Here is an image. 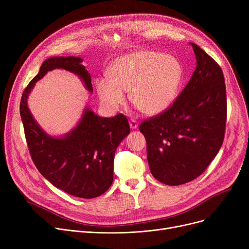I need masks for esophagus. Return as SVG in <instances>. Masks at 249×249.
<instances>
[{
	"mask_svg": "<svg viewBox=\"0 0 249 249\" xmlns=\"http://www.w3.org/2000/svg\"><path fill=\"white\" fill-rule=\"evenodd\" d=\"M129 125L131 127V129H136L138 127V122L135 119H130Z\"/></svg>",
	"mask_w": 249,
	"mask_h": 249,
	"instance_id": "obj_1",
	"label": "esophagus"
}]
</instances>
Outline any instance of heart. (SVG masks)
Segmentation results:
<instances>
[{"instance_id": "1", "label": "heart", "mask_w": 249, "mask_h": 249, "mask_svg": "<svg viewBox=\"0 0 249 249\" xmlns=\"http://www.w3.org/2000/svg\"><path fill=\"white\" fill-rule=\"evenodd\" d=\"M182 67L174 56L153 50H138L113 61L108 77H98L96 88L101 100L116 108L130 90L134 107L145 115H158L174 103L182 82Z\"/></svg>"}]
</instances>
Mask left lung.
I'll return each instance as SVG.
<instances>
[{
    "mask_svg": "<svg viewBox=\"0 0 249 249\" xmlns=\"http://www.w3.org/2000/svg\"><path fill=\"white\" fill-rule=\"evenodd\" d=\"M197 67L171 107L142 121L152 176L178 186L201 176L220 150L227 119L226 87L219 64L191 43Z\"/></svg>",
    "mask_w": 249,
    "mask_h": 249,
    "instance_id": "obj_1",
    "label": "left lung"
}]
</instances>
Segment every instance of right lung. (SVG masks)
<instances>
[{"mask_svg":"<svg viewBox=\"0 0 249 249\" xmlns=\"http://www.w3.org/2000/svg\"><path fill=\"white\" fill-rule=\"evenodd\" d=\"M80 57L46 59L37 75L26 87L20 102V115L31 159L48 181L74 197L93 199L106 192L113 182L115 151L130 133L126 116H97L86 109L81 122L62 138L47 135L38 126L27 106V98L35 83L55 69L70 71L80 76L93 91L90 74Z\"/></svg>","mask_w":249,"mask_h":249,"instance_id":"right-lung-1","label":"right lung"}]
</instances>
